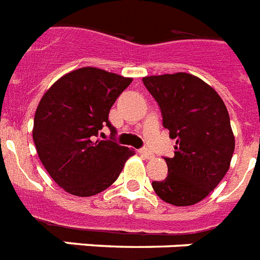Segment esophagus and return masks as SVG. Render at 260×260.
Instances as JSON below:
<instances>
[{
	"label": "esophagus",
	"instance_id": "1",
	"mask_svg": "<svg viewBox=\"0 0 260 260\" xmlns=\"http://www.w3.org/2000/svg\"><path fill=\"white\" fill-rule=\"evenodd\" d=\"M140 154L142 155V157H145V158H147V159L154 158V154H153V153H151L150 150H147L146 147H143V149H141Z\"/></svg>",
	"mask_w": 260,
	"mask_h": 260
}]
</instances>
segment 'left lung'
<instances>
[{
	"label": "left lung",
	"instance_id": "1",
	"mask_svg": "<svg viewBox=\"0 0 260 260\" xmlns=\"http://www.w3.org/2000/svg\"><path fill=\"white\" fill-rule=\"evenodd\" d=\"M147 91L158 103L164 127L176 140L168 176L153 181L161 200L176 207L208 196L230 169L235 150L230 115L223 99L204 80L186 72L146 76Z\"/></svg>",
	"mask_w": 260,
	"mask_h": 260
}]
</instances>
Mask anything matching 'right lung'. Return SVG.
I'll return each instance as SVG.
<instances>
[{
    "instance_id": "obj_1",
    "label": "right lung",
    "mask_w": 260,
    "mask_h": 260,
    "mask_svg": "<svg viewBox=\"0 0 260 260\" xmlns=\"http://www.w3.org/2000/svg\"><path fill=\"white\" fill-rule=\"evenodd\" d=\"M132 78L83 67L56 80L43 95L33 122L37 154L53 181L74 196L103 192L118 178L134 150L96 140L107 126L110 109Z\"/></svg>"
}]
</instances>
